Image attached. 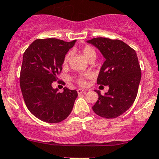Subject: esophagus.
Here are the masks:
<instances>
[{
	"instance_id": "1",
	"label": "esophagus",
	"mask_w": 159,
	"mask_h": 159,
	"mask_svg": "<svg viewBox=\"0 0 159 159\" xmlns=\"http://www.w3.org/2000/svg\"><path fill=\"white\" fill-rule=\"evenodd\" d=\"M77 91H78V94H82V93H84L85 92V91H84V90H83V89H78L77 90Z\"/></svg>"
}]
</instances>
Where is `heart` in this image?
Returning a JSON list of instances; mask_svg holds the SVG:
<instances>
[{"label": "heart", "mask_w": 159, "mask_h": 159, "mask_svg": "<svg viewBox=\"0 0 159 159\" xmlns=\"http://www.w3.org/2000/svg\"><path fill=\"white\" fill-rule=\"evenodd\" d=\"M79 52L84 56V58L88 61H92L96 58V52L94 51V49L90 45H85L84 47H82L81 48L79 49ZM70 57V54L69 53H67L65 55L63 58V61H62V65L64 66H66L68 63V61H69ZM89 78V75H78V76L75 77V78H73L74 81L76 82L78 85L80 86H85L87 82H86V80Z\"/></svg>", "instance_id": "heart-1"}]
</instances>
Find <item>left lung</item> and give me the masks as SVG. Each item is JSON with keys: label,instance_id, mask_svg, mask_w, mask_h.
<instances>
[{"label": "left lung", "instance_id": "8db88e82", "mask_svg": "<svg viewBox=\"0 0 159 159\" xmlns=\"http://www.w3.org/2000/svg\"><path fill=\"white\" fill-rule=\"evenodd\" d=\"M105 58L97 79L98 84L108 85L105 95L98 91V100L92 109L104 118H115L134 103L141 80V68L135 51L120 40L95 38L88 41Z\"/></svg>", "mask_w": 159, "mask_h": 159}]
</instances>
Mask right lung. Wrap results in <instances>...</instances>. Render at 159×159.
<instances>
[{"instance_id":"obj_1","label":"right lung","mask_w":159,"mask_h":159,"mask_svg":"<svg viewBox=\"0 0 159 159\" xmlns=\"http://www.w3.org/2000/svg\"><path fill=\"white\" fill-rule=\"evenodd\" d=\"M75 41L37 39L24 53L20 90L28 109L41 121L61 122L71 112L78 92L66 87L63 92H57L58 90L53 89L51 84L58 80L64 57Z\"/></svg>"}]
</instances>
